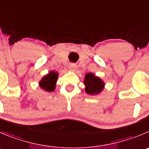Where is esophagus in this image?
<instances>
[{"mask_svg":"<svg viewBox=\"0 0 149 149\" xmlns=\"http://www.w3.org/2000/svg\"><path fill=\"white\" fill-rule=\"evenodd\" d=\"M69 69L70 71L74 72V71H75L76 69H77V65L74 64V63H71L69 66Z\"/></svg>","mask_w":149,"mask_h":149,"instance_id":"esophagus-1","label":"esophagus"}]
</instances>
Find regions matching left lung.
Listing matches in <instances>:
<instances>
[{
    "instance_id": "1",
    "label": "left lung",
    "mask_w": 149,
    "mask_h": 149,
    "mask_svg": "<svg viewBox=\"0 0 149 149\" xmlns=\"http://www.w3.org/2000/svg\"><path fill=\"white\" fill-rule=\"evenodd\" d=\"M84 83L86 86V92L88 94H99L104 89V83L100 78L95 76L93 73H88L85 75Z\"/></svg>"
}]
</instances>
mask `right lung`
Segmentation results:
<instances>
[{"label":"right lung","instance_id":"add662e5","mask_svg":"<svg viewBox=\"0 0 149 149\" xmlns=\"http://www.w3.org/2000/svg\"><path fill=\"white\" fill-rule=\"evenodd\" d=\"M58 76V72H55L53 71L44 76L39 82V86L41 87V88L48 92L54 91L55 88H56Z\"/></svg>","mask_w":149,"mask_h":149}]
</instances>
